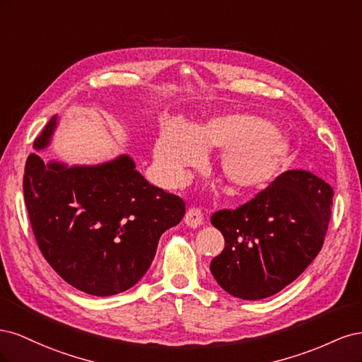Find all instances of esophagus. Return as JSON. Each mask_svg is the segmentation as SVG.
<instances>
[{
	"instance_id": "1",
	"label": "esophagus",
	"mask_w": 362,
	"mask_h": 362,
	"mask_svg": "<svg viewBox=\"0 0 362 362\" xmlns=\"http://www.w3.org/2000/svg\"><path fill=\"white\" fill-rule=\"evenodd\" d=\"M184 222H185V225L190 226V228H198L204 223V214H202L199 208L193 206V208H190L187 213H185Z\"/></svg>"
}]
</instances>
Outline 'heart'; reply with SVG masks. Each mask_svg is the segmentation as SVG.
Returning <instances> with one entry per match:
<instances>
[{
  "label": "heart",
  "instance_id": "1",
  "mask_svg": "<svg viewBox=\"0 0 362 362\" xmlns=\"http://www.w3.org/2000/svg\"><path fill=\"white\" fill-rule=\"evenodd\" d=\"M222 149L218 168L237 192L259 190L275 178L288 156V141L267 120L231 113L201 125H166L156 141L154 158L160 178L180 185L187 170L204 160L202 149Z\"/></svg>",
  "mask_w": 362,
  "mask_h": 362
}]
</instances>
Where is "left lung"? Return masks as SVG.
I'll return each instance as SVG.
<instances>
[{
  "instance_id": "obj_1",
  "label": "left lung",
  "mask_w": 362,
  "mask_h": 362,
  "mask_svg": "<svg viewBox=\"0 0 362 362\" xmlns=\"http://www.w3.org/2000/svg\"><path fill=\"white\" fill-rule=\"evenodd\" d=\"M334 190L306 170H288L237 210H222L211 223L225 249L210 270L226 293L266 299L286 288L319 254L329 225Z\"/></svg>"
}]
</instances>
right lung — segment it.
Returning <instances> with one entry per match:
<instances>
[{
	"label": "right lung",
	"instance_id": "obj_1",
	"mask_svg": "<svg viewBox=\"0 0 362 362\" xmlns=\"http://www.w3.org/2000/svg\"><path fill=\"white\" fill-rule=\"evenodd\" d=\"M59 122L52 116L33 148L47 149ZM24 198L42 255L72 287L92 296L136 286L161 234L185 214L180 196L149 184L128 154L72 166L30 154Z\"/></svg>",
	"mask_w": 362,
	"mask_h": 362
}]
</instances>
